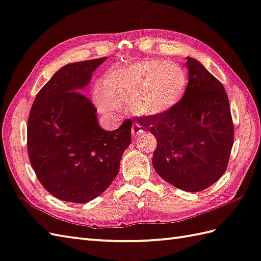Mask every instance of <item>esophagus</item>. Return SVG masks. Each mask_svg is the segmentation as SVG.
Listing matches in <instances>:
<instances>
[{
  "label": "esophagus",
  "instance_id": "1",
  "mask_svg": "<svg viewBox=\"0 0 261 261\" xmlns=\"http://www.w3.org/2000/svg\"><path fill=\"white\" fill-rule=\"evenodd\" d=\"M143 132V129H142V127L139 126L138 124H133V126H132V135L133 136H137L138 134H141V133Z\"/></svg>",
  "mask_w": 261,
  "mask_h": 261
}]
</instances>
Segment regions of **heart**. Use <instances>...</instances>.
<instances>
[{
    "mask_svg": "<svg viewBox=\"0 0 261 261\" xmlns=\"http://www.w3.org/2000/svg\"><path fill=\"white\" fill-rule=\"evenodd\" d=\"M186 86L187 74L180 65L164 60L142 61L106 73L97 105L101 112H112L129 103L138 115L157 116L179 103Z\"/></svg>",
    "mask_w": 261,
    "mask_h": 261,
    "instance_id": "1",
    "label": "heart"
}]
</instances>
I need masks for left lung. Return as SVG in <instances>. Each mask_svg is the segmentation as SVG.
I'll list each match as a JSON object with an SVG mask.
<instances>
[{
    "label": "left lung",
    "mask_w": 261,
    "mask_h": 261,
    "mask_svg": "<svg viewBox=\"0 0 261 261\" xmlns=\"http://www.w3.org/2000/svg\"><path fill=\"white\" fill-rule=\"evenodd\" d=\"M188 84L173 110L138 117L157 139L152 166L164 180L185 192L212 186L226 171L233 143L229 100L221 83L187 57Z\"/></svg>",
    "instance_id": "8db88e82"
}]
</instances>
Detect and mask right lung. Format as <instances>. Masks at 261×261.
Returning a JSON list of instances; mask_svg holds the SVG:
<instances>
[{"instance_id":"obj_1","label":"right lung","mask_w":261,"mask_h":261,"mask_svg":"<svg viewBox=\"0 0 261 261\" xmlns=\"http://www.w3.org/2000/svg\"><path fill=\"white\" fill-rule=\"evenodd\" d=\"M106 57L57 71L37 93L28 120V151L37 179L61 200L85 204L109 186L130 144L132 119L100 128L96 109L81 91Z\"/></svg>"}]
</instances>
